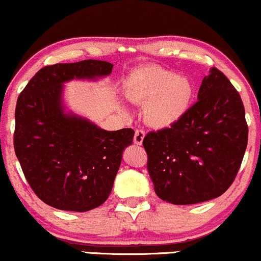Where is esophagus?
I'll use <instances>...</instances> for the list:
<instances>
[{
	"instance_id": "esophagus-1",
	"label": "esophagus",
	"mask_w": 261,
	"mask_h": 261,
	"mask_svg": "<svg viewBox=\"0 0 261 261\" xmlns=\"http://www.w3.org/2000/svg\"><path fill=\"white\" fill-rule=\"evenodd\" d=\"M144 137H145V132L144 130L137 129L136 133H134V143H136L137 145H142Z\"/></svg>"
}]
</instances>
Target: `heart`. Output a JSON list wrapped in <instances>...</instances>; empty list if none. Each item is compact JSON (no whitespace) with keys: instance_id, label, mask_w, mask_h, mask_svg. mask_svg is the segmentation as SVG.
<instances>
[{"instance_id":"heart-1","label":"heart","mask_w":261,"mask_h":261,"mask_svg":"<svg viewBox=\"0 0 261 261\" xmlns=\"http://www.w3.org/2000/svg\"><path fill=\"white\" fill-rule=\"evenodd\" d=\"M125 96L143 107V119L149 127H171L187 112L194 85L187 76L171 70L148 66L132 72L125 84Z\"/></svg>"}]
</instances>
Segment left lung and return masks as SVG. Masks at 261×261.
I'll use <instances>...</instances> for the list:
<instances>
[{"label": "left lung", "mask_w": 261, "mask_h": 261, "mask_svg": "<svg viewBox=\"0 0 261 261\" xmlns=\"http://www.w3.org/2000/svg\"><path fill=\"white\" fill-rule=\"evenodd\" d=\"M248 144L239 92L216 67L204 76L197 102L170 128L143 139L155 194L172 204H194L224 194Z\"/></svg>", "instance_id": "left-lung-1"}]
</instances>
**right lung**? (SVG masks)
<instances>
[{
  "mask_svg": "<svg viewBox=\"0 0 261 261\" xmlns=\"http://www.w3.org/2000/svg\"><path fill=\"white\" fill-rule=\"evenodd\" d=\"M112 67L92 59L44 66L17 99V159L34 194L54 208L86 212L101 206L112 191L123 150L133 143L132 128L108 132L64 112V83L95 80Z\"/></svg>",
  "mask_w": 261,
  "mask_h": 261,
  "instance_id": "right-lung-1",
  "label": "right lung"
}]
</instances>
